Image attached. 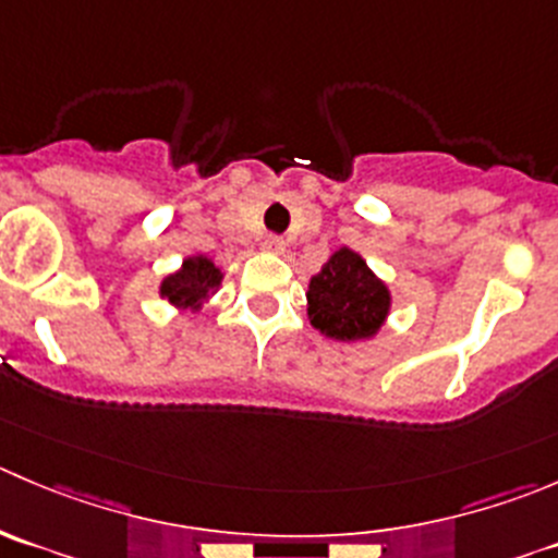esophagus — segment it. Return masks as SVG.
I'll return each instance as SVG.
<instances>
[{
  "mask_svg": "<svg viewBox=\"0 0 558 558\" xmlns=\"http://www.w3.org/2000/svg\"><path fill=\"white\" fill-rule=\"evenodd\" d=\"M262 251L267 253H283L286 251V240L283 236H275V234H267L262 240Z\"/></svg>",
  "mask_w": 558,
  "mask_h": 558,
  "instance_id": "obj_1",
  "label": "esophagus"
}]
</instances>
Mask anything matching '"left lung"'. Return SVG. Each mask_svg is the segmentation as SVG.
I'll return each instance as SVG.
<instances>
[{"label": "left lung", "instance_id": "1", "mask_svg": "<svg viewBox=\"0 0 558 558\" xmlns=\"http://www.w3.org/2000/svg\"><path fill=\"white\" fill-rule=\"evenodd\" d=\"M389 305L387 283L351 247L335 251L307 283V318L318 332L343 343L373 338L387 322Z\"/></svg>", "mask_w": 558, "mask_h": 558}]
</instances>
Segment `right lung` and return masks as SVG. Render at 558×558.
<instances>
[{"label": "right lung", "instance_id": "1", "mask_svg": "<svg viewBox=\"0 0 558 558\" xmlns=\"http://www.w3.org/2000/svg\"><path fill=\"white\" fill-rule=\"evenodd\" d=\"M223 283V272L207 256H187L174 275H166L160 296L180 311H198Z\"/></svg>", "mask_w": 558, "mask_h": 558}]
</instances>
